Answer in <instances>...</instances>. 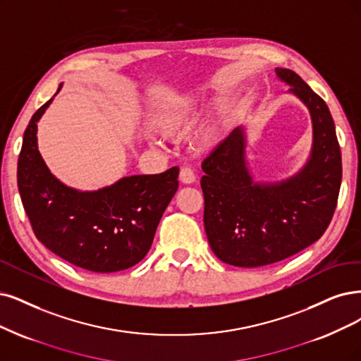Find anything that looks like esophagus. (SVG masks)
<instances>
[{"label": "esophagus", "instance_id": "1", "mask_svg": "<svg viewBox=\"0 0 361 361\" xmlns=\"http://www.w3.org/2000/svg\"><path fill=\"white\" fill-rule=\"evenodd\" d=\"M180 181L184 183V184H192V183H195V181H196V176H195L193 169L189 168V166L181 168V171H180Z\"/></svg>", "mask_w": 361, "mask_h": 361}]
</instances>
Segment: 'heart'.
I'll return each instance as SVG.
<instances>
[{"label":"heart","instance_id":"b5f03b06","mask_svg":"<svg viewBox=\"0 0 361 361\" xmlns=\"http://www.w3.org/2000/svg\"><path fill=\"white\" fill-rule=\"evenodd\" d=\"M197 111L199 104L195 97H181L160 105L153 116V122L159 132L165 135H173V133L188 129L196 120ZM221 123L217 120L199 132L196 141L201 147H209L219 141Z\"/></svg>","mask_w":361,"mask_h":361}]
</instances>
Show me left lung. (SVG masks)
<instances>
[{
    "instance_id": "1",
    "label": "left lung",
    "mask_w": 361,
    "mask_h": 361,
    "mask_svg": "<svg viewBox=\"0 0 361 361\" xmlns=\"http://www.w3.org/2000/svg\"><path fill=\"white\" fill-rule=\"evenodd\" d=\"M276 75L312 117L314 145L306 166L281 184H255L245 165L241 128L202 162L209 247L221 262L239 268L271 264L310 247L323 236L338 205L342 159L329 106L295 71L276 68Z\"/></svg>"
}]
</instances>
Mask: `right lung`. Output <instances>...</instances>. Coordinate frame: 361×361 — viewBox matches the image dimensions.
<instances>
[{
    "mask_svg": "<svg viewBox=\"0 0 361 361\" xmlns=\"http://www.w3.org/2000/svg\"><path fill=\"white\" fill-rule=\"evenodd\" d=\"M51 101L30 120L18 160V188L32 231L44 247L77 268L99 274L128 269L149 252L178 189L180 169L125 177L98 192L66 188L37 149V122Z\"/></svg>",
    "mask_w": 361,
    "mask_h": 361,
    "instance_id": "add662e5",
    "label": "right lung"
}]
</instances>
